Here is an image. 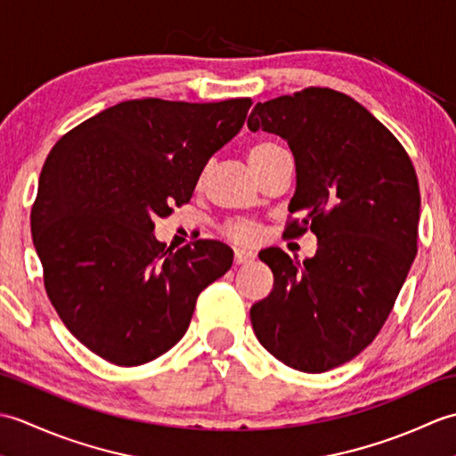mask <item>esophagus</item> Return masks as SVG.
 Segmentation results:
<instances>
[{
  "label": "esophagus",
  "instance_id": "1",
  "mask_svg": "<svg viewBox=\"0 0 456 456\" xmlns=\"http://www.w3.org/2000/svg\"><path fill=\"white\" fill-rule=\"evenodd\" d=\"M250 260H255V253H250V250H243V248H237L235 250V265H247Z\"/></svg>",
  "mask_w": 456,
  "mask_h": 456
}]
</instances>
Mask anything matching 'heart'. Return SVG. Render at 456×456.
<instances>
[{"mask_svg": "<svg viewBox=\"0 0 456 456\" xmlns=\"http://www.w3.org/2000/svg\"><path fill=\"white\" fill-rule=\"evenodd\" d=\"M286 154V149L280 147L278 142L274 141H258L255 142L253 147L248 151V160L253 164V168L256 170V174L263 172L270 162L276 160L278 157ZM260 227L256 225L255 221L248 219H239V221H231L229 225L225 227V235L229 239H233L235 243H255L258 239Z\"/></svg>", "mask_w": 456, "mask_h": 456, "instance_id": "heart-1", "label": "heart"}]
</instances>
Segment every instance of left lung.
<instances>
[{
    "mask_svg": "<svg viewBox=\"0 0 456 456\" xmlns=\"http://www.w3.org/2000/svg\"><path fill=\"white\" fill-rule=\"evenodd\" d=\"M248 129L282 137L296 160L284 233L317 237L312 258L260 250L274 286L250 307L280 362L327 372L374 341L418 253L419 183L400 141L348 95L305 88L256 103Z\"/></svg>",
    "mask_w": 456,
    "mask_h": 456,
    "instance_id": "left-lung-1",
    "label": "left lung"
}]
</instances>
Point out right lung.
Returning a JSON list of instances; mask_svg holds the SVG:
<instances>
[{
    "instance_id": "right-lung-1",
    "label": "right lung",
    "mask_w": 456,
    "mask_h": 456,
    "mask_svg": "<svg viewBox=\"0 0 456 456\" xmlns=\"http://www.w3.org/2000/svg\"><path fill=\"white\" fill-rule=\"evenodd\" d=\"M250 105L123 102L66 133L46 157L31 209L46 294L68 331L108 362L139 366L170 351L201 289L233 265L219 240L167 250L152 231L154 217L190 201Z\"/></svg>"
}]
</instances>
